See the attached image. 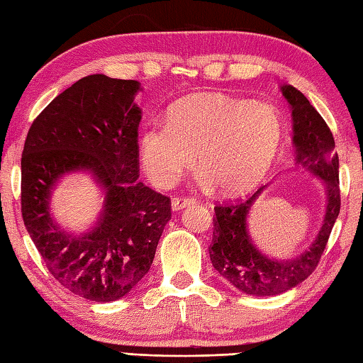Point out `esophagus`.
Returning <instances> with one entry per match:
<instances>
[{
  "instance_id": "1",
  "label": "esophagus",
  "mask_w": 363,
  "mask_h": 363,
  "mask_svg": "<svg viewBox=\"0 0 363 363\" xmlns=\"http://www.w3.org/2000/svg\"><path fill=\"white\" fill-rule=\"evenodd\" d=\"M191 203H195L194 198H182V196H176L172 200V209L173 211H181L184 208H187Z\"/></svg>"
}]
</instances>
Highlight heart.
Here are the masks:
<instances>
[{"label": "heart", "mask_w": 363, "mask_h": 363, "mask_svg": "<svg viewBox=\"0 0 363 363\" xmlns=\"http://www.w3.org/2000/svg\"><path fill=\"white\" fill-rule=\"evenodd\" d=\"M285 124L277 108L217 94L176 104L167 124L141 132L140 159L151 182L168 189L195 163L198 181L223 195H240L261 182L280 151Z\"/></svg>", "instance_id": "b5f03b06"}]
</instances>
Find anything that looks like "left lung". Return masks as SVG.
<instances>
[{"mask_svg":"<svg viewBox=\"0 0 363 363\" xmlns=\"http://www.w3.org/2000/svg\"><path fill=\"white\" fill-rule=\"evenodd\" d=\"M293 110V143L296 165L323 181L325 214L316 238L307 250L291 259H275L255 245L248 231V216L264 187L248 200L216 206L214 234L209 247L216 271L240 293L250 296H279L293 289L315 271L340 214L338 154L335 141L323 116L301 91L291 84L280 88Z\"/></svg>","mask_w":363,"mask_h":363,"instance_id":"left-lung-1","label":"left lung"}]
</instances>
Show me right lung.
<instances>
[{
	"mask_svg": "<svg viewBox=\"0 0 363 363\" xmlns=\"http://www.w3.org/2000/svg\"><path fill=\"white\" fill-rule=\"evenodd\" d=\"M141 89L135 80L94 74L75 82L34 119L21 154V216L47 269L62 286L94 302L130 293L151 269L169 198L140 177ZM70 172L103 189L96 223L69 233L49 212L52 190Z\"/></svg>",
	"mask_w": 363,
	"mask_h": 363,
	"instance_id": "right-lung-1",
	"label": "right lung"
}]
</instances>
